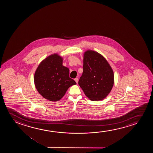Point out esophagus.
<instances>
[{"label":"esophagus","mask_w":153,"mask_h":153,"mask_svg":"<svg viewBox=\"0 0 153 153\" xmlns=\"http://www.w3.org/2000/svg\"><path fill=\"white\" fill-rule=\"evenodd\" d=\"M75 80L76 82L78 84V78H76L75 79Z\"/></svg>","instance_id":"34e87169"}]
</instances>
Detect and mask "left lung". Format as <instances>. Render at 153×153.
<instances>
[{
  "label": "left lung",
  "mask_w": 153,
  "mask_h": 153,
  "mask_svg": "<svg viewBox=\"0 0 153 153\" xmlns=\"http://www.w3.org/2000/svg\"><path fill=\"white\" fill-rule=\"evenodd\" d=\"M78 84L91 100H101L108 95L114 84V74L102 55L92 50L84 53L83 73Z\"/></svg>",
  "instance_id": "8db88e82"
}]
</instances>
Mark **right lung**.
I'll list each match as a JSON object with an SVG mask.
<instances>
[{
  "label": "right lung",
  "mask_w": 153,
  "mask_h": 153,
  "mask_svg": "<svg viewBox=\"0 0 153 153\" xmlns=\"http://www.w3.org/2000/svg\"><path fill=\"white\" fill-rule=\"evenodd\" d=\"M36 88L43 98L59 101L71 86L76 84L69 78V70L63 65V58L57 54L47 57L40 63L34 74Z\"/></svg>",
  "instance_id": "add662e5"
}]
</instances>
